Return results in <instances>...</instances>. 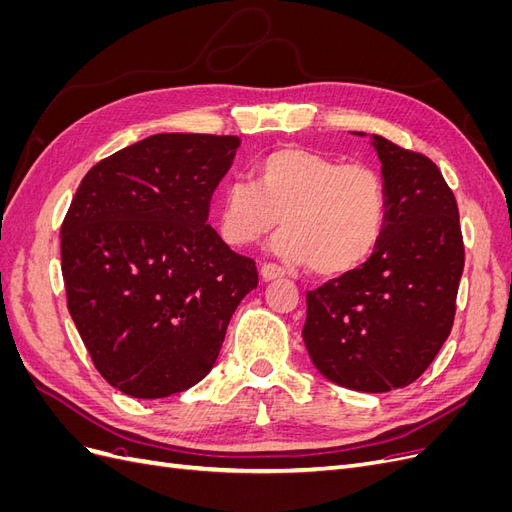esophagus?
Listing matches in <instances>:
<instances>
[{
    "label": "esophagus",
    "instance_id": "1",
    "mask_svg": "<svg viewBox=\"0 0 512 512\" xmlns=\"http://www.w3.org/2000/svg\"><path fill=\"white\" fill-rule=\"evenodd\" d=\"M260 275L265 277L267 282H271V280H282L286 271L280 265H275V262H265V265H262V269H260Z\"/></svg>",
    "mask_w": 512,
    "mask_h": 512
}]
</instances>
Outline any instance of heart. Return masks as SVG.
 <instances>
[{
  "label": "heart",
  "mask_w": 512,
  "mask_h": 512,
  "mask_svg": "<svg viewBox=\"0 0 512 512\" xmlns=\"http://www.w3.org/2000/svg\"><path fill=\"white\" fill-rule=\"evenodd\" d=\"M256 183L230 181L222 192L220 228L245 247L280 226L277 252L307 262L318 275H346L371 258L389 220L380 170L303 147H280L254 166Z\"/></svg>",
  "instance_id": "b5f03b06"
}]
</instances>
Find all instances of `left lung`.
I'll list each match as a JSON object with an SVG mask.
<instances>
[{
	"mask_svg": "<svg viewBox=\"0 0 512 512\" xmlns=\"http://www.w3.org/2000/svg\"><path fill=\"white\" fill-rule=\"evenodd\" d=\"M374 147L389 192L382 241L363 267L307 290L303 339L331 382L386 393L421 376L451 335L466 250L440 168L378 134Z\"/></svg>",
	"mask_w": 512,
	"mask_h": 512,
	"instance_id": "obj_1",
	"label": "left lung"
}]
</instances>
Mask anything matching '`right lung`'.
I'll return each mask as SVG.
<instances>
[{
  "instance_id": "right-lung-1",
  "label": "right lung",
  "mask_w": 512,
  "mask_h": 512,
  "mask_svg": "<svg viewBox=\"0 0 512 512\" xmlns=\"http://www.w3.org/2000/svg\"><path fill=\"white\" fill-rule=\"evenodd\" d=\"M237 136L156 134L89 170L61 224L70 316L102 378L138 399L188 391L224 344L256 262L209 224Z\"/></svg>"
}]
</instances>
